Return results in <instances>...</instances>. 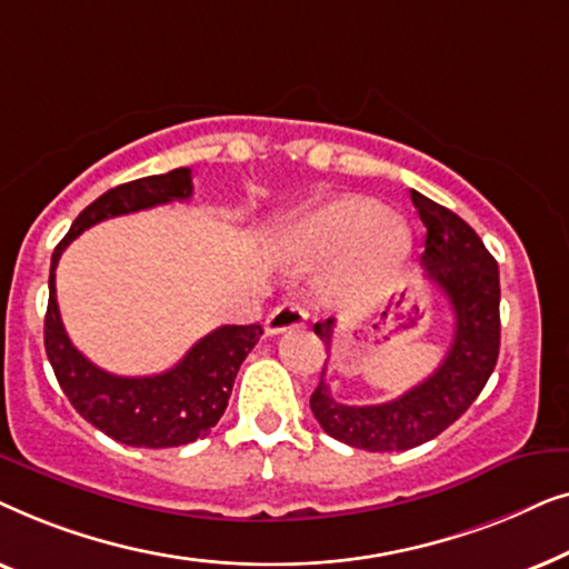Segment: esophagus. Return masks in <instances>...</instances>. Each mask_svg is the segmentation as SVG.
<instances>
[{
    "mask_svg": "<svg viewBox=\"0 0 569 569\" xmlns=\"http://www.w3.org/2000/svg\"><path fill=\"white\" fill-rule=\"evenodd\" d=\"M306 321H308L306 308H302L300 302L287 300V302H282V306H277L269 313V318H267V333H282V331L300 329V326L306 323Z\"/></svg>",
    "mask_w": 569,
    "mask_h": 569,
    "instance_id": "34e87169",
    "label": "esophagus"
}]
</instances>
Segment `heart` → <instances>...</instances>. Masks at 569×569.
<instances>
[{
    "label": "heart",
    "instance_id": "b5f03b06",
    "mask_svg": "<svg viewBox=\"0 0 569 569\" xmlns=\"http://www.w3.org/2000/svg\"><path fill=\"white\" fill-rule=\"evenodd\" d=\"M399 217L360 199H337L290 222L279 236L287 259L313 261L337 253L331 287L347 298L372 295L391 282L407 256Z\"/></svg>",
    "mask_w": 569,
    "mask_h": 569
}]
</instances>
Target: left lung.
I'll use <instances>...</instances> for the list:
<instances>
[{
	"instance_id": "8db88e82",
	"label": "left lung",
	"mask_w": 569,
	"mask_h": 569,
	"mask_svg": "<svg viewBox=\"0 0 569 569\" xmlns=\"http://www.w3.org/2000/svg\"><path fill=\"white\" fill-rule=\"evenodd\" d=\"M427 228L422 267L427 279L442 290L456 316L453 345L440 368L399 399L372 407H349L331 396L326 365L310 409L331 438L352 448L409 450L438 438L477 401L492 376L500 355V269L481 238L450 209L411 191ZM333 318L316 323L313 331L331 349Z\"/></svg>"
}]
</instances>
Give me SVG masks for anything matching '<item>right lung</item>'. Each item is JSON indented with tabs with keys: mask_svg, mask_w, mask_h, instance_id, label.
<instances>
[{
	"mask_svg": "<svg viewBox=\"0 0 569 569\" xmlns=\"http://www.w3.org/2000/svg\"><path fill=\"white\" fill-rule=\"evenodd\" d=\"M191 193L189 168L116 186L77 214L72 228L51 256L43 341L53 376L77 415L123 446L176 448L204 438L228 409L240 362L256 347L263 329L259 323L220 326L201 337L176 368L160 376L121 378L100 370L69 341L59 316L53 271L64 248L92 224L168 201H186L191 199Z\"/></svg>",
	"mask_w": 569,
	"mask_h": 569,
	"instance_id": "obj_1",
	"label": "right lung"
}]
</instances>
